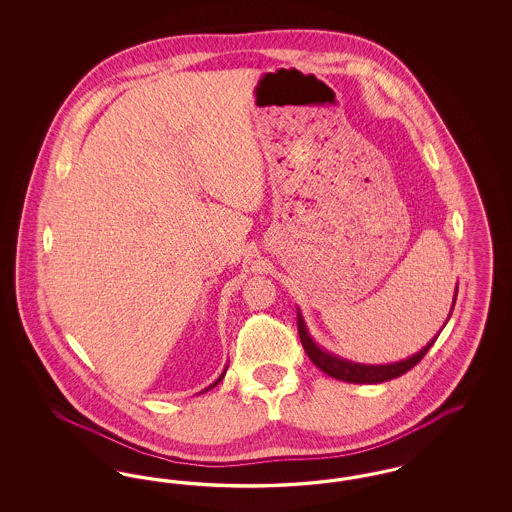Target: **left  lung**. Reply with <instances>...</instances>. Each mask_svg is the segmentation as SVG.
I'll return each instance as SVG.
<instances>
[{
    "mask_svg": "<svg viewBox=\"0 0 512 512\" xmlns=\"http://www.w3.org/2000/svg\"><path fill=\"white\" fill-rule=\"evenodd\" d=\"M457 292H459V286L455 288V297H453V305H451V313H453V307H455V301H457ZM449 313V317H451ZM447 317V320H449ZM447 324V322H445ZM443 324V326H445ZM297 330H299V338L301 343L305 347V353L309 355V359L315 363V365L328 376L341 380V382H349V384H382V382H388L393 378H399L403 376L405 372H409L414 365L420 363V359L428 353V349L434 345V341L438 340L439 332L436 334L434 340L428 341L418 353H414L413 357L409 359H403L399 363H388V365H361V363H355V361H347V359H341L340 355H334L326 349H322L318 345L317 341L311 338L309 330H307V324L303 320L301 311L297 309Z\"/></svg>",
    "mask_w": 512,
    "mask_h": 512,
    "instance_id": "1",
    "label": "left lung"
}]
</instances>
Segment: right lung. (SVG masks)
<instances>
[{
    "mask_svg": "<svg viewBox=\"0 0 512 512\" xmlns=\"http://www.w3.org/2000/svg\"><path fill=\"white\" fill-rule=\"evenodd\" d=\"M226 368H228V365H226ZM226 368H224V370H222V374H220L219 378H217V380H215V382H213V384H211V386H209V388H205V390H203V391H209V390H211V388H215V386H217V384H219L220 380H222V378H224V374H226ZM203 391H201V393H203Z\"/></svg>",
    "mask_w": 512,
    "mask_h": 512,
    "instance_id": "right-lung-1",
    "label": "right lung"
}]
</instances>
